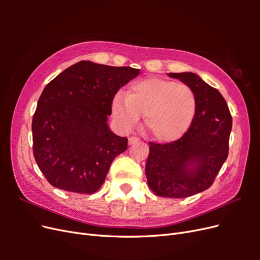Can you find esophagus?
<instances>
[{"instance_id":"34e87169","label":"esophagus","mask_w":260,"mask_h":260,"mask_svg":"<svg viewBox=\"0 0 260 260\" xmlns=\"http://www.w3.org/2000/svg\"><path fill=\"white\" fill-rule=\"evenodd\" d=\"M140 142H141L140 138H137V137H130L129 138V144L130 145H135V144H138Z\"/></svg>"}]
</instances>
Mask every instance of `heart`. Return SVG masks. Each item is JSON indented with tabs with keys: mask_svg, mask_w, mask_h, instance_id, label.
<instances>
[{
	"mask_svg": "<svg viewBox=\"0 0 260 260\" xmlns=\"http://www.w3.org/2000/svg\"><path fill=\"white\" fill-rule=\"evenodd\" d=\"M117 124L131 131L137 127L140 115L154 139L171 142L182 137L190 128L196 112L193 90L185 83L161 78H147L132 83L125 98L117 95L112 104Z\"/></svg>",
	"mask_w": 260,
	"mask_h": 260,
	"instance_id": "b5f03b06",
	"label": "heart"
}]
</instances>
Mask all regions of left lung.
Instances as JSON below:
<instances>
[{
  "label": "left lung",
  "instance_id": "1",
  "mask_svg": "<svg viewBox=\"0 0 260 260\" xmlns=\"http://www.w3.org/2000/svg\"><path fill=\"white\" fill-rule=\"evenodd\" d=\"M193 90L196 112L190 128L170 143L149 142L145 175L158 196L184 199L209 188L229 154L232 116L220 92L193 73H169Z\"/></svg>",
  "mask_w": 260,
  "mask_h": 260
}]
</instances>
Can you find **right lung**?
<instances>
[{
	"instance_id": "right-lung-1",
	"label": "right lung",
	"mask_w": 260,
	"mask_h": 260,
	"mask_svg": "<svg viewBox=\"0 0 260 260\" xmlns=\"http://www.w3.org/2000/svg\"><path fill=\"white\" fill-rule=\"evenodd\" d=\"M139 73L81 60L46 84L32 118V149L51 185L79 194L100 190L128 146L109 130L107 116L117 91Z\"/></svg>"
}]
</instances>
